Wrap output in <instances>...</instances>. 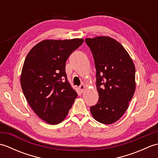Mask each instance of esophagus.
I'll return each mask as SVG.
<instances>
[{"label": "esophagus", "instance_id": "esophagus-1", "mask_svg": "<svg viewBox=\"0 0 158 158\" xmlns=\"http://www.w3.org/2000/svg\"><path fill=\"white\" fill-rule=\"evenodd\" d=\"M85 88V86L84 85H83V84L80 85H79V89H80V91H81V92H83V90H84Z\"/></svg>", "mask_w": 158, "mask_h": 158}]
</instances>
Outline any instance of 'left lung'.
Listing matches in <instances>:
<instances>
[{"instance_id": "8db88e82", "label": "left lung", "mask_w": 158, "mask_h": 158, "mask_svg": "<svg viewBox=\"0 0 158 158\" xmlns=\"http://www.w3.org/2000/svg\"><path fill=\"white\" fill-rule=\"evenodd\" d=\"M94 59L99 98L90 112L97 122L111 124L126 112L135 94V66L123 47L109 36L86 39Z\"/></svg>"}]
</instances>
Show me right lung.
Listing matches in <instances>:
<instances>
[{
	"instance_id": "right-lung-1",
	"label": "right lung",
	"mask_w": 158,
	"mask_h": 158,
	"mask_svg": "<svg viewBox=\"0 0 158 158\" xmlns=\"http://www.w3.org/2000/svg\"><path fill=\"white\" fill-rule=\"evenodd\" d=\"M83 39L45 40L28 53L22 70L21 86L34 112L49 124L64 119L77 94L67 80V59Z\"/></svg>"
}]
</instances>
